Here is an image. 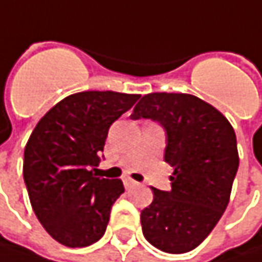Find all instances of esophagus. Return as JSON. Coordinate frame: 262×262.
<instances>
[{
	"mask_svg": "<svg viewBox=\"0 0 262 262\" xmlns=\"http://www.w3.org/2000/svg\"><path fill=\"white\" fill-rule=\"evenodd\" d=\"M123 181H124V186H126V189H130V187H133V186L136 184V181L132 179H124Z\"/></svg>",
	"mask_w": 262,
	"mask_h": 262,
	"instance_id": "esophagus-1",
	"label": "esophagus"
}]
</instances>
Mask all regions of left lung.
I'll use <instances>...</instances> for the list:
<instances>
[{"label":"left lung","mask_w":262,"mask_h":262,"mask_svg":"<svg viewBox=\"0 0 262 262\" xmlns=\"http://www.w3.org/2000/svg\"><path fill=\"white\" fill-rule=\"evenodd\" d=\"M130 117L165 127V162L174 168L171 190L151 187L153 202L141 211L144 237L168 253L195 249L228 207L238 169L235 132L222 112L184 93L145 94Z\"/></svg>","instance_id":"1"}]
</instances>
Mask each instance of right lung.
<instances>
[{
    "mask_svg": "<svg viewBox=\"0 0 262 262\" xmlns=\"http://www.w3.org/2000/svg\"><path fill=\"white\" fill-rule=\"evenodd\" d=\"M139 94L82 91L64 97L37 123L24 151V181L48 234L67 248H85L106 231L120 179L93 174L111 124Z\"/></svg>",
    "mask_w": 262,
    "mask_h": 262,
    "instance_id": "right-lung-1",
    "label": "right lung"
}]
</instances>
